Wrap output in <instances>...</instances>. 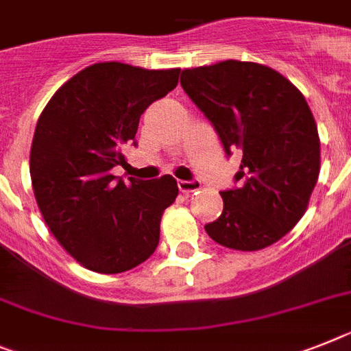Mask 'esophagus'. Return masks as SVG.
<instances>
[{
  "mask_svg": "<svg viewBox=\"0 0 351 351\" xmlns=\"http://www.w3.org/2000/svg\"><path fill=\"white\" fill-rule=\"evenodd\" d=\"M178 189L182 193H194V191L202 189V182L193 178V180H178Z\"/></svg>",
  "mask_w": 351,
  "mask_h": 351,
  "instance_id": "esophagus-1",
  "label": "esophagus"
}]
</instances>
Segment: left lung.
<instances>
[{"label": "left lung", "mask_w": 351, "mask_h": 351, "mask_svg": "<svg viewBox=\"0 0 351 351\" xmlns=\"http://www.w3.org/2000/svg\"><path fill=\"white\" fill-rule=\"evenodd\" d=\"M180 84L226 155L243 153L239 187L221 191L223 212L205 232L241 252L280 241L305 214L319 176L317 126L303 94L275 69L241 60L185 69Z\"/></svg>", "instance_id": "1"}]
</instances>
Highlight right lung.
Segmentation results:
<instances>
[{"mask_svg": "<svg viewBox=\"0 0 351 351\" xmlns=\"http://www.w3.org/2000/svg\"><path fill=\"white\" fill-rule=\"evenodd\" d=\"M180 69L149 71L121 62L85 67L40 114L30 152L35 199L49 232L82 266L114 275L157 250L160 217L178 196L173 176L112 175L135 143L139 119L178 84Z\"/></svg>", "mask_w": 351, "mask_h": 351, "instance_id": "add662e5", "label": "right lung"}]
</instances>
